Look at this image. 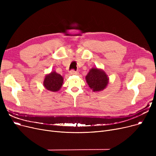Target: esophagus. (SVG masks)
Wrapping results in <instances>:
<instances>
[{"mask_svg": "<svg viewBox=\"0 0 156 156\" xmlns=\"http://www.w3.org/2000/svg\"><path fill=\"white\" fill-rule=\"evenodd\" d=\"M69 74L70 75H77L78 74V72L77 71H75V70H71L70 71H69Z\"/></svg>", "mask_w": 156, "mask_h": 156, "instance_id": "esophagus-1", "label": "esophagus"}]
</instances>
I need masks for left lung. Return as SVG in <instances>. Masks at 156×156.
Here are the masks:
<instances>
[{
  "mask_svg": "<svg viewBox=\"0 0 156 156\" xmlns=\"http://www.w3.org/2000/svg\"><path fill=\"white\" fill-rule=\"evenodd\" d=\"M87 83L93 92L103 90L109 83V78L103 70L97 68H92L85 77Z\"/></svg>",
  "mask_w": 156,
  "mask_h": 156,
  "instance_id": "1",
  "label": "left lung"
}]
</instances>
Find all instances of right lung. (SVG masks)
I'll use <instances>...</instances> for the list:
<instances>
[{
  "mask_svg": "<svg viewBox=\"0 0 156 156\" xmlns=\"http://www.w3.org/2000/svg\"><path fill=\"white\" fill-rule=\"evenodd\" d=\"M63 84V77L55 71L47 75L44 81V87L51 92L59 91Z\"/></svg>",
  "mask_w": 156,
  "mask_h": 156,
  "instance_id": "1",
  "label": "right lung"
}]
</instances>
